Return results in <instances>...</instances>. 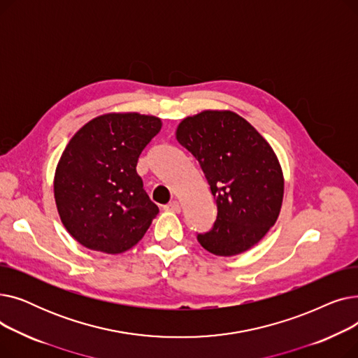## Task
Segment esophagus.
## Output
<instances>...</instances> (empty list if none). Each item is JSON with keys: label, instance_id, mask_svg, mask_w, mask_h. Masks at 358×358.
Instances as JSON below:
<instances>
[{"label": "esophagus", "instance_id": "esophagus-1", "mask_svg": "<svg viewBox=\"0 0 358 358\" xmlns=\"http://www.w3.org/2000/svg\"><path fill=\"white\" fill-rule=\"evenodd\" d=\"M165 210L173 212V213H180V212H181V206H180V203H178L177 200L169 201V203L165 206Z\"/></svg>", "mask_w": 358, "mask_h": 358}]
</instances>
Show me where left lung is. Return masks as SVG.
<instances>
[{"label": "left lung", "mask_w": 358, "mask_h": 358, "mask_svg": "<svg viewBox=\"0 0 358 358\" xmlns=\"http://www.w3.org/2000/svg\"><path fill=\"white\" fill-rule=\"evenodd\" d=\"M176 138L199 161L217 204L200 245L219 257L252 248L274 227L285 177L270 143L235 111L203 110L180 122Z\"/></svg>", "instance_id": "obj_1"}]
</instances>
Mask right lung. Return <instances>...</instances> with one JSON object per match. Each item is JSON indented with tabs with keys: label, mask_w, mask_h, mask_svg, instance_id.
Wrapping results in <instances>:
<instances>
[{
	"label": "right lung",
	"mask_w": 358,
	"mask_h": 358,
	"mask_svg": "<svg viewBox=\"0 0 358 358\" xmlns=\"http://www.w3.org/2000/svg\"><path fill=\"white\" fill-rule=\"evenodd\" d=\"M161 127L155 116L107 113L71 138L56 165L53 193L65 229L83 247L122 254L149 229L159 209L136 165Z\"/></svg>",
	"instance_id": "obj_1"
}]
</instances>
